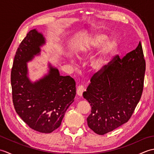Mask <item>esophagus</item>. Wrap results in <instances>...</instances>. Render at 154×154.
<instances>
[{
  "label": "esophagus",
  "mask_w": 154,
  "mask_h": 154,
  "mask_svg": "<svg viewBox=\"0 0 154 154\" xmlns=\"http://www.w3.org/2000/svg\"><path fill=\"white\" fill-rule=\"evenodd\" d=\"M85 91V88L83 85H79L77 88V94L78 96L81 97Z\"/></svg>",
  "instance_id": "esophagus-1"
}]
</instances>
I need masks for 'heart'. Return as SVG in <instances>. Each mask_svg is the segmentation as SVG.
<instances>
[{"instance_id": "b5f03b06", "label": "heart", "mask_w": 154, "mask_h": 154, "mask_svg": "<svg viewBox=\"0 0 154 154\" xmlns=\"http://www.w3.org/2000/svg\"><path fill=\"white\" fill-rule=\"evenodd\" d=\"M109 39L108 35L103 32H97L90 35L86 44L81 46L78 51L79 56L91 53L100 46L99 53L91 62V67L95 72H100L105 69L116 53L119 48V43L114 38Z\"/></svg>"}]
</instances>
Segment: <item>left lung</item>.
I'll return each mask as SVG.
<instances>
[{
    "mask_svg": "<svg viewBox=\"0 0 154 154\" xmlns=\"http://www.w3.org/2000/svg\"><path fill=\"white\" fill-rule=\"evenodd\" d=\"M145 71L140 42L136 50L122 59L116 55L93 75L83 94L91 106L87 120L93 131L104 135L129 120L142 96Z\"/></svg>",
    "mask_w": 154,
    "mask_h": 154,
    "instance_id": "obj_1",
    "label": "left lung"
}]
</instances>
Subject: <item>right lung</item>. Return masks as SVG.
Here are the masks:
<instances>
[{"label": "right lung", "instance_id": "right-lung-1", "mask_svg": "<svg viewBox=\"0 0 154 154\" xmlns=\"http://www.w3.org/2000/svg\"><path fill=\"white\" fill-rule=\"evenodd\" d=\"M45 44L43 34L36 29L27 34L20 44L11 71L12 100L16 112L31 128L51 133L60 127L65 113L76 94L75 81L61 76L56 67L48 63V73L32 82L27 63L40 55Z\"/></svg>", "mask_w": 154, "mask_h": 154}]
</instances>
